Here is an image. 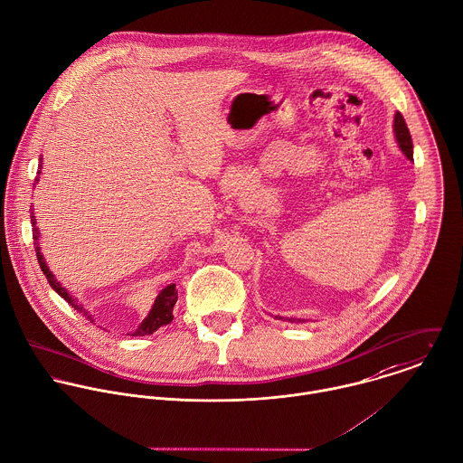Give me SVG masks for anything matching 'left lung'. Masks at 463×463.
I'll return each instance as SVG.
<instances>
[{
  "instance_id": "1",
  "label": "left lung",
  "mask_w": 463,
  "mask_h": 463,
  "mask_svg": "<svg viewBox=\"0 0 463 463\" xmlns=\"http://www.w3.org/2000/svg\"><path fill=\"white\" fill-rule=\"evenodd\" d=\"M393 129H395V137H397L399 147L402 149V153H404L410 160H413V140H411L408 124H406V120H404V117H402L401 113L395 115ZM290 321H292V319H290ZM292 323H294V321H292ZM298 323H303V319H298Z\"/></svg>"
}]
</instances>
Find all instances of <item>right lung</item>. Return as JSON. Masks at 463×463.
Returning a JSON list of instances; mask_svg holds the SVG:
<instances>
[{
    "label": "right lung",
    "mask_w": 463,
    "mask_h": 463,
    "mask_svg": "<svg viewBox=\"0 0 463 463\" xmlns=\"http://www.w3.org/2000/svg\"><path fill=\"white\" fill-rule=\"evenodd\" d=\"M39 173H41V164H39V171H37V176H35L33 182L39 180ZM30 222H32V238H33V247H35V254H37V263H39L43 274L46 276L50 287H52L68 305H71L77 312L88 316V312L82 310V307L66 292L64 287H61V283H57V279L53 278V274L48 270V267H46V263H44V258H43V254H41V250H39V241H37V240H39V231H37V227H35V216H33V213L30 214ZM176 299H178V290L175 288V285L165 287V288L156 296L155 305H153V308L149 310L147 317L138 325V328H137L135 332H131V334H128V335H133V337L151 335V334L156 332L160 326L169 325V323L173 321V307L176 305ZM88 319L93 321L91 316H88Z\"/></svg>",
    "instance_id": "1"
}]
</instances>
